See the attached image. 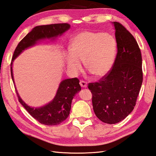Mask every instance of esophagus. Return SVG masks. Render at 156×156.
Returning a JSON list of instances; mask_svg holds the SVG:
<instances>
[{
  "mask_svg": "<svg viewBox=\"0 0 156 156\" xmlns=\"http://www.w3.org/2000/svg\"><path fill=\"white\" fill-rule=\"evenodd\" d=\"M80 84L82 88H86L87 87V83L83 80H80Z\"/></svg>",
  "mask_w": 156,
  "mask_h": 156,
  "instance_id": "obj_1",
  "label": "esophagus"
}]
</instances>
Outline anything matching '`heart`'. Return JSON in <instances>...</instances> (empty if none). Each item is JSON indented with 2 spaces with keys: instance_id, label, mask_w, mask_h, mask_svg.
<instances>
[{
  "instance_id": "b5f03b06",
  "label": "heart",
  "mask_w": 156,
  "mask_h": 156,
  "mask_svg": "<svg viewBox=\"0 0 156 156\" xmlns=\"http://www.w3.org/2000/svg\"><path fill=\"white\" fill-rule=\"evenodd\" d=\"M116 48L115 40L110 34L80 32L71 41L70 54L66 58L68 68L77 74L82 70L81 61L94 77H103L113 66Z\"/></svg>"
}]
</instances>
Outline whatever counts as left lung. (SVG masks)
Instances as JSON below:
<instances>
[{"instance_id": "1", "label": "left lung", "mask_w": 156, "mask_h": 156, "mask_svg": "<svg viewBox=\"0 0 156 156\" xmlns=\"http://www.w3.org/2000/svg\"><path fill=\"white\" fill-rule=\"evenodd\" d=\"M118 52L112 70L98 82L89 83L93 110L106 124H116L131 113L143 82L139 46L122 24L113 22Z\"/></svg>"}]
</instances>
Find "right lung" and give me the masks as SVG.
Returning <instances> with one entry per match:
<instances>
[{
  "instance_id": "right-lung-1",
  "label": "right lung",
  "mask_w": 156,
  "mask_h": 156,
  "mask_svg": "<svg viewBox=\"0 0 156 156\" xmlns=\"http://www.w3.org/2000/svg\"><path fill=\"white\" fill-rule=\"evenodd\" d=\"M70 25L67 23L42 25L34 27L17 45L14 50L10 64V72L14 82L12 73V63L14 59L23 52V50L35 45L44 39H54L69 30ZM77 78L64 80L60 82L56 94L51 102L40 108H32L25 103L16 89L19 102L32 117L41 124L47 126L60 124L66 119L70 114L72 100L81 87Z\"/></svg>"
}]
</instances>
